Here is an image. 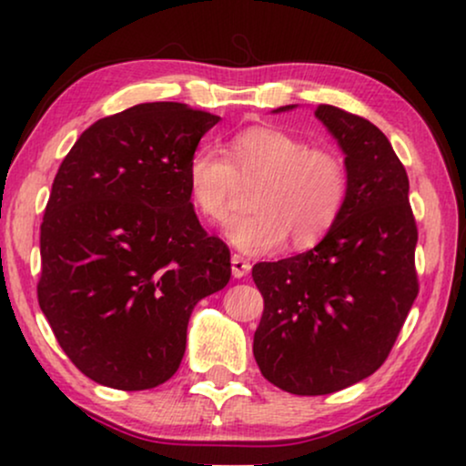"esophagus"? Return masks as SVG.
Returning a JSON list of instances; mask_svg holds the SVG:
<instances>
[{
    "label": "esophagus",
    "instance_id": "34e87169",
    "mask_svg": "<svg viewBox=\"0 0 466 466\" xmlns=\"http://www.w3.org/2000/svg\"><path fill=\"white\" fill-rule=\"evenodd\" d=\"M249 270H251V264L247 262L243 256H237V253H234V256H232V275L237 279H243V277L249 275Z\"/></svg>",
    "mask_w": 466,
    "mask_h": 466
}]
</instances>
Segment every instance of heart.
I'll list each match as a JSON object with an SVG mask.
<instances>
[{
  "mask_svg": "<svg viewBox=\"0 0 466 466\" xmlns=\"http://www.w3.org/2000/svg\"><path fill=\"white\" fill-rule=\"evenodd\" d=\"M185 183L194 208L210 223L228 219L240 185H256L253 213L229 221L226 237L245 253H268L285 238L305 249L330 232L345 207L350 170L334 148L277 127H247L229 138L228 157L198 147L185 166Z\"/></svg>",
  "mask_w": 466,
  "mask_h": 466,
  "instance_id": "obj_1",
  "label": "heart"
}]
</instances>
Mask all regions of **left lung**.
<instances>
[{"instance_id":"8db88e82","label":"left lung","mask_w":466,"mask_h":466,"mask_svg":"<svg viewBox=\"0 0 466 466\" xmlns=\"http://www.w3.org/2000/svg\"><path fill=\"white\" fill-rule=\"evenodd\" d=\"M315 116L345 153V207L311 251L251 270L264 298L253 356L266 380L298 396L332 394L373 375L420 289L409 178L386 134L330 104Z\"/></svg>"}]
</instances>
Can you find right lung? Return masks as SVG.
I'll return each instance as SVG.
<instances>
[{
	"instance_id": "right-lung-1",
	"label": "right lung",
	"mask_w": 466,
	"mask_h": 466,
	"mask_svg": "<svg viewBox=\"0 0 466 466\" xmlns=\"http://www.w3.org/2000/svg\"><path fill=\"white\" fill-rule=\"evenodd\" d=\"M219 116L138 104L86 127L40 226L38 302L80 373L115 390L168 381L198 300L229 281V249L198 221L185 166Z\"/></svg>"
}]
</instances>
